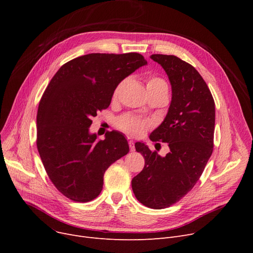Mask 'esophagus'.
I'll list each match as a JSON object with an SVG mask.
<instances>
[{"instance_id":"esophagus-1","label":"esophagus","mask_w":253,"mask_h":253,"mask_svg":"<svg viewBox=\"0 0 253 253\" xmlns=\"http://www.w3.org/2000/svg\"><path fill=\"white\" fill-rule=\"evenodd\" d=\"M128 144H129L130 151H131V152H134V151H135V147H134V142H133V140H129V141H128Z\"/></svg>"}]
</instances>
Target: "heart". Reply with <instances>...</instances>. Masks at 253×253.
Listing matches in <instances>:
<instances>
[{
	"label": "heart",
	"instance_id": "obj_1",
	"mask_svg": "<svg viewBox=\"0 0 253 253\" xmlns=\"http://www.w3.org/2000/svg\"><path fill=\"white\" fill-rule=\"evenodd\" d=\"M125 81H122L120 83L114 93H113V97L117 98V96L119 95L120 91H121L123 85H124ZM147 88L150 93H155V92H166L168 93V84L166 83L165 80L161 77L158 76H151L148 79L147 82ZM116 125L117 127L122 130L124 132H126L127 134L134 136V137H139L141 135L144 134V132L147 131L151 124L148 121H144V120H140V119H136L134 117H131L129 115H124L122 117L118 118V120L116 121Z\"/></svg>",
	"mask_w": 253,
	"mask_h": 253
}]
</instances>
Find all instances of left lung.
<instances>
[{
    "label": "left lung",
    "instance_id": "left-lung-1",
    "mask_svg": "<svg viewBox=\"0 0 253 253\" xmlns=\"http://www.w3.org/2000/svg\"><path fill=\"white\" fill-rule=\"evenodd\" d=\"M151 58L165 70L172 100L163 123L150 138L168 143L170 153L161 157L136 142L135 150L143 156L144 167L131 184L141 204L163 209L178 202L202 175L213 151L215 104L193 65L174 55L153 54Z\"/></svg>",
    "mask_w": 253,
    "mask_h": 253
}]
</instances>
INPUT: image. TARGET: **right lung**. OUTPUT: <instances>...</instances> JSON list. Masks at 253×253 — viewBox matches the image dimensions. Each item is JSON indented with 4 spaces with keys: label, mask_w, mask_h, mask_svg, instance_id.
I'll return each mask as SVG.
<instances>
[{
    "label": "right lung",
    "mask_w": 253,
    "mask_h": 253,
    "mask_svg": "<svg viewBox=\"0 0 253 253\" xmlns=\"http://www.w3.org/2000/svg\"><path fill=\"white\" fill-rule=\"evenodd\" d=\"M147 60L139 53H90L64 63L51 79L37 114V148L54 187L72 201L85 203L101 192L105 170L127 155L117 131L96 140L92 118L108 109L119 83Z\"/></svg>",
    "instance_id": "add662e5"
}]
</instances>
